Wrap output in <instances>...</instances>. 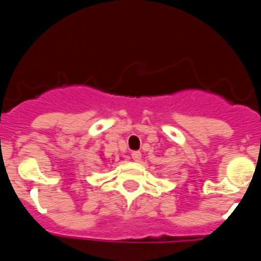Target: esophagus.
Instances as JSON below:
<instances>
[{
	"label": "esophagus",
	"mask_w": 261,
	"mask_h": 261,
	"mask_svg": "<svg viewBox=\"0 0 261 261\" xmlns=\"http://www.w3.org/2000/svg\"><path fill=\"white\" fill-rule=\"evenodd\" d=\"M132 158L136 162H140V159H141V151H132Z\"/></svg>",
	"instance_id": "34e87169"
}]
</instances>
